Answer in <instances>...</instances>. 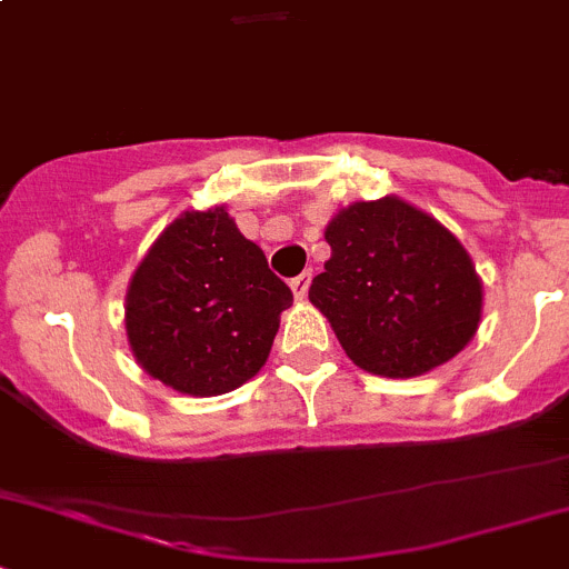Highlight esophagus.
Instances as JSON below:
<instances>
[{"instance_id":"obj_1","label":"esophagus","mask_w":569,"mask_h":569,"mask_svg":"<svg viewBox=\"0 0 569 569\" xmlns=\"http://www.w3.org/2000/svg\"><path fill=\"white\" fill-rule=\"evenodd\" d=\"M309 284H312V271H303L301 277L292 279L290 287H292V296H296V301H303V298H307Z\"/></svg>"}]
</instances>
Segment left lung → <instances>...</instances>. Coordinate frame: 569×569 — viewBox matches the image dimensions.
<instances>
[{
    "instance_id": "1",
    "label": "left lung",
    "mask_w": 569,
    "mask_h": 569,
    "mask_svg": "<svg viewBox=\"0 0 569 569\" xmlns=\"http://www.w3.org/2000/svg\"><path fill=\"white\" fill-rule=\"evenodd\" d=\"M331 260L309 287L361 370L413 378L477 333L482 284L458 238L397 197L356 202L328 224Z\"/></svg>"
}]
</instances>
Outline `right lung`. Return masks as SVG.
<instances>
[{"instance_id": "add662e5", "label": "right lung", "mask_w": 569, "mask_h": 569, "mask_svg": "<svg viewBox=\"0 0 569 569\" xmlns=\"http://www.w3.org/2000/svg\"><path fill=\"white\" fill-rule=\"evenodd\" d=\"M292 292L224 208L174 219L133 273L126 331L161 383L194 397L238 389L260 372Z\"/></svg>"}]
</instances>
